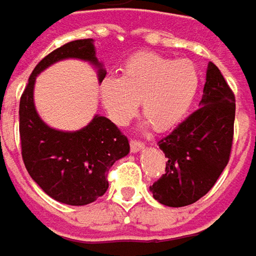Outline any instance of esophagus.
Listing matches in <instances>:
<instances>
[{"label":"esophagus","mask_w":256,"mask_h":256,"mask_svg":"<svg viewBox=\"0 0 256 256\" xmlns=\"http://www.w3.org/2000/svg\"><path fill=\"white\" fill-rule=\"evenodd\" d=\"M130 147H131V151H132V152H138V151H141V150L144 148V144H142V142H140V141H135V140H132V141L130 142Z\"/></svg>","instance_id":"obj_1"}]
</instances>
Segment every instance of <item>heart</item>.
Segmentation results:
<instances>
[{
	"mask_svg": "<svg viewBox=\"0 0 256 256\" xmlns=\"http://www.w3.org/2000/svg\"><path fill=\"white\" fill-rule=\"evenodd\" d=\"M198 70L192 60L144 52L125 62L122 76H105L99 95L116 125L131 121L141 102L148 122L157 131H167L184 120L198 95Z\"/></svg>",
	"mask_w": 256,
	"mask_h": 256,
	"instance_id": "1",
	"label": "heart"
}]
</instances>
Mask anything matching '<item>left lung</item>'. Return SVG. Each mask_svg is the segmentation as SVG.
Returning a JSON list of instances; mask_svg holds the SVG:
<instances>
[{"label": "left lung", "instance_id": "8db88e82", "mask_svg": "<svg viewBox=\"0 0 256 256\" xmlns=\"http://www.w3.org/2000/svg\"><path fill=\"white\" fill-rule=\"evenodd\" d=\"M235 95L209 62L200 108L158 141L168 158L150 192L164 206L183 208L203 198L224 170L232 148Z\"/></svg>", "mask_w": 256, "mask_h": 256}]
</instances>
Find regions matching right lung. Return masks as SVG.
Masks as SVG:
<instances>
[{"label": "right lung", "mask_w": 256, "mask_h": 256, "mask_svg": "<svg viewBox=\"0 0 256 256\" xmlns=\"http://www.w3.org/2000/svg\"><path fill=\"white\" fill-rule=\"evenodd\" d=\"M64 58L94 64L99 82L106 74L92 38L66 43L47 54L34 68L20 99L21 154L28 174L46 194L64 204L84 206L105 194L109 168L128 156L130 142L114 122L100 115L78 131L54 130L40 118L34 105L36 78Z\"/></svg>", "instance_id": "right-lung-1"}]
</instances>
